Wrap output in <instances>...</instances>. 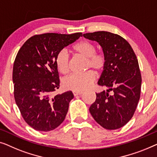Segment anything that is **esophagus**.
<instances>
[{
	"label": "esophagus",
	"mask_w": 157,
	"mask_h": 157,
	"mask_svg": "<svg viewBox=\"0 0 157 157\" xmlns=\"http://www.w3.org/2000/svg\"><path fill=\"white\" fill-rule=\"evenodd\" d=\"M82 92H77V91H74L73 92V94L75 96H78V95H81L82 94Z\"/></svg>",
	"instance_id": "esophagus-1"
}]
</instances>
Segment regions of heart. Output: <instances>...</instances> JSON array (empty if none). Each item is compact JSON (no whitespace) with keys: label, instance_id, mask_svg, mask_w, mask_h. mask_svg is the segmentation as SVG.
<instances>
[{"label":"heart","instance_id":"1","mask_svg":"<svg viewBox=\"0 0 157 157\" xmlns=\"http://www.w3.org/2000/svg\"><path fill=\"white\" fill-rule=\"evenodd\" d=\"M73 50L77 53L87 58V68H92L97 72H101L105 69L107 59L103 52H96V46L90 41L82 40L73 45ZM57 69L62 74L66 75L70 70V59L65 50H61L57 53L56 59ZM94 72H85L84 73L72 74L63 81L66 89L81 92L85 90L92 85L95 79Z\"/></svg>","mask_w":157,"mask_h":157}]
</instances>
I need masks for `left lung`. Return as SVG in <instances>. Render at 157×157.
Returning a JSON list of instances; mask_svg holds the SVG:
<instances>
[{
    "label": "left lung",
    "mask_w": 157,
    "mask_h": 157,
    "mask_svg": "<svg viewBox=\"0 0 157 157\" xmlns=\"http://www.w3.org/2000/svg\"><path fill=\"white\" fill-rule=\"evenodd\" d=\"M83 36L98 42L107 59L98 84L107 90L96 93L90 112L105 129H117L131 120L140 100L142 77L138 60L129 43L119 35L98 31Z\"/></svg>",
    "instance_id": "left-lung-1"
}]
</instances>
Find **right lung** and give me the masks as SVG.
I'll list each match as a JSON object with an SVG mask.
<instances>
[{
	"instance_id": "add662e5",
	"label": "right lung",
	"mask_w": 157,
	"mask_h": 157,
	"mask_svg": "<svg viewBox=\"0 0 157 157\" xmlns=\"http://www.w3.org/2000/svg\"><path fill=\"white\" fill-rule=\"evenodd\" d=\"M82 35L45 33L30 37L17 52L13 70L14 97L24 120L40 132L53 130L65 120L71 91L52 97L59 79L57 53Z\"/></svg>"
}]
</instances>
